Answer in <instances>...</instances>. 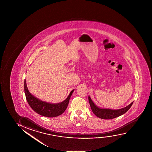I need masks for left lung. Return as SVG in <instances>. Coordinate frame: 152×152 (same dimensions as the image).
Returning <instances> with one entry per match:
<instances>
[{
  "instance_id": "left-lung-1",
  "label": "left lung",
  "mask_w": 152,
  "mask_h": 152,
  "mask_svg": "<svg viewBox=\"0 0 152 152\" xmlns=\"http://www.w3.org/2000/svg\"><path fill=\"white\" fill-rule=\"evenodd\" d=\"M88 99H89L90 106L91 108V110L93 113L99 118L104 119H113L123 115L129 110V109L131 107L133 103V102L131 104L128 105V106L122 109H117V110H112L110 109H102V108L101 109L96 106L92 102L89 96L88 97Z\"/></svg>"
}]
</instances>
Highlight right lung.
Instances as JSON below:
<instances>
[{
  "label": "right lung",
  "mask_w": 152,
  "mask_h": 152,
  "mask_svg": "<svg viewBox=\"0 0 152 152\" xmlns=\"http://www.w3.org/2000/svg\"><path fill=\"white\" fill-rule=\"evenodd\" d=\"M73 91L74 90H72L70 92L67 99L62 102L51 104L41 101L30 93L26 85V79L24 80V92L28 104L34 111L45 117H57L63 113L67 107Z\"/></svg>",
  "instance_id": "obj_1"
}]
</instances>
